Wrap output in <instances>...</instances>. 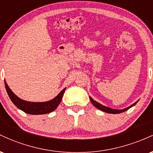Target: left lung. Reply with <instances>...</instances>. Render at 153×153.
<instances>
[{
  "mask_svg": "<svg viewBox=\"0 0 153 153\" xmlns=\"http://www.w3.org/2000/svg\"><path fill=\"white\" fill-rule=\"evenodd\" d=\"M90 100H91V102L92 103V104L94 105L95 107H96L97 108H99V110L102 111H104V112H106V113H108V114H119V113H122V112L125 111H127L128 109H129V108H131L132 106H134L135 104H136L138 102L137 101H136V102L133 103V104H131V106L127 107V108H123V109H114V108H109V107L108 106H103V105L101 104V103H99V102H97V101H96L95 100H94L92 99V98L90 96Z\"/></svg>",
  "mask_w": 153,
  "mask_h": 153,
  "instance_id": "left-lung-1",
  "label": "left lung"
}]
</instances>
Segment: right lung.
Returning a JSON list of instances; mask_svg holds the SVG:
<instances>
[{
  "instance_id": "obj_1",
  "label": "right lung",
  "mask_w": 153,
  "mask_h": 153,
  "mask_svg": "<svg viewBox=\"0 0 153 153\" xmlns=\"http://www.w3.org/2000/svg\"><path fill=\"white\" fill-rule=\"evenodd\" d=\"M4 82L7 93L13 104L25 113L32 115L45 114L55 110L62 101L63 94L66 89V88L62 89L57 96H55L50 101H45V102H31V101H25L18 97L10 90L6 80H4Z\"/></svg>"
}]
</instances>
